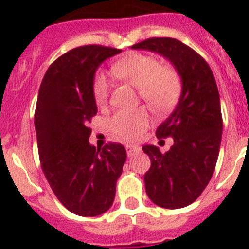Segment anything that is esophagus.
Here are the masks:
<instances>
[{"label":"esophagus","instance_id":"esophagus-1","mask_svg":"<svg viewBox=\"0 0 249 249\" xmlns=\"http://www.w3.org/2000/svg\"><path fill=\"white\" fill-rule=\"evenodd\" d=\"M126 150H127V155H128V157H132L135 153H139L140 147L135 146V145H126Z\"/></svg>","mask_w":249,"mask_h":249}]
</instances>
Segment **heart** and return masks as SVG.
Instances as JSON below:
<instances>
[{"instance_id": "1", "label": "heart", "mask_w": 249, "mask_h": 249, "mask_svg": "<svg viewBox=\"0 0 249 249\" xmlns=\"http://www.w3.org/2000/svg\"><path fill=\"white\" fill-rule=\"evenodd\" d=\"M118 79L136 86L141 99L155 112L165 110L178 95L179 77L172 67L160 66L151 55L133 53L117 61L112 66ZM92 94L98 106H104L109 95V81L104 73H98L92 84ZM149 123L143 109L118 110L110 117L109 128L118 140L135 141Z\"/></svg>"}]
</instances>
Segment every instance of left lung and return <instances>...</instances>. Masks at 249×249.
<instances>
[{"label": "left lung", "instance_id": "1", "mask_svg": "<svg viewBox=\"0 0 249 249\" xmlns=\"http://www.w3.org/2000/svg\"><path fill=\"white\" fill-rule=\"evenodd\" d=\"M132 48L161 54L182 79L179 102L157 129L158 139L172 137L174 143L164 154L154 145L142 147L151 161L143 180L158 206H188L209 184L219 157L223 117L216 81L206 61L178 39L149 38Z\"/></svg>", "mask_w": 249, "mask_h": 249}]
</instances>
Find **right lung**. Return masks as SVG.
<instances>
[{
  "label": "right lung",
  "instance_id": "add662e5",
  "mask_svg": "<svg viewBox=\"0 0 249 249\" xmlns=\"http://www.w3.org/2000/svg\"><path fill=\"white\" fill-rule=\"evenodd\" d=\"M121 52L104 46L71 49L49 66L39 88L34 123L43 173L59 202L80 216L109 210L126 161L121 143L91 146L88 127L98 112L96 69Z\"/></svg>",
  "mask_w": 249,
  "mask_h": 249
}]
</instances>
